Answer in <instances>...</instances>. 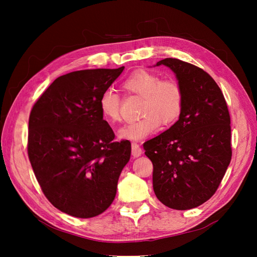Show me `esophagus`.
<instances>
[{"mask_svg":"<svg viewBox=\"0 0 257 257\" xmlns=\"http://www.w3.org/2000/svg\"><path fill=\"white\" fill-rule=\"evenodd\" d=\"M142 153L143 151H142L141 146H139L137 143H132V155H133L134 158H138Z\"/></svg>","mask_w":257,"mask_h":257,"instance_id":"34e87169","label":"esophagus"}]
</instances>
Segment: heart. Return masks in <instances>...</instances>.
Here are the masks:
<instances>
[{
  "mask_svg": "<svg viewBox=\"0 0 257 257\" xmlns=\"http://www.w3.org/2000/svg\"><path fill=\"white\" fill-rule=\"evenodd\" d=\"M127 92L144 97L142 119L126 123L118 131V136L127 141H143L164 124L173 123L181 113L183 93L175 80H163L157 74L139 71L123 82ZM121 97L113 89H106L99 96L98 106L103 118L109 123L120 120Z\"/></svg>",
  "mask_w": 257,
  "mask_h": 257,
  "instance_id": "b5f03b06",
  "label": "heart"
}]
</instances>
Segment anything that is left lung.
<instances>
[{
  "label": "left lung",
  "instance_id": "obj_1",
  "mask_svg": "<svg viewBox=\"0 0 257 257\" xmlns=\"http://www.w3.org/2000/svg\"><path fill=\"white\" fill-rule=\"evenodd\" d=\"M183 93L178 121L144 144L153 164V190L175 210L196 208L219 188L231 160L230 116L219 85L204 69L167 58Z\"/></svg>",
  "mask_w": 257,
  "mask_h": 257
}]
</instances>
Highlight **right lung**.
I'll list each match as a JSON object with an SVG mask.
<instances>
[{"label":"right lung","mask_w":257,"mask_h":257,"mask_svg":"<svg viewBox=\"0 0 257 257\" xmlns=\"http://www.w3.org/2000/svg\"><path fill=\"white\" fill-rule=\"evenodd\" d=\"M124 66L84 69L54 80L32 108L28 153L50 203L76 217L103 213L115 197L131 143L113 142L98 100Z\"/></svg>","instance_id":"obj_1"}]
</instances>
